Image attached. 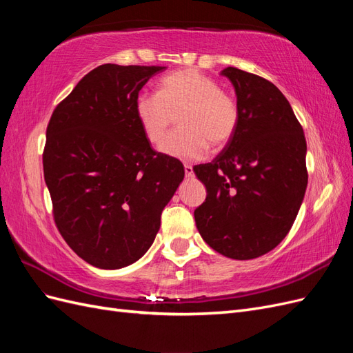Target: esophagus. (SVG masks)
Masks as SVG:
<instances>
[{
  "instance_id": "esophagus-1",
  "label": "esophagus",
  "mask_w": 353,
  "mask_h": 353,
  "mask_svg": "<svg viewBox=\"0 0 353 353\" xmlns=\"http://www.w3.org/2000/svg\"><path fill=\"white\" fill-rule=\"evenodd\" d=\"M184 170H185V176H187V178H191V176L194 175L193 166H191V165H184Z\"/></svg>"
}]
</instances>
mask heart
Masks as SVG:
<instances>
[{
  "label": "heart",
  "instance_id": "1",
  "mask_svg": "<svg viewBox=\"0 0 353 353\" xmlns=\"http://www.w3.org/2000/svg\"><path fill=\"white\" fill-rule=\"evenodd\" d=\"M135 113L147 140L159 144L179 114V130L170 132L160 152L181 160L205 157L209 144L225 145L239 125V105L219 83L197 69H183L160 81L159 92L143 91Z\"/></svg>",
  "mask_w": 353,
  "mask_h": 353
}]
</instances>
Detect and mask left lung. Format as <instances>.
I'll list each match as a JSON object with an SVG mask.
<instances>
[{
  "mask_svg": "<svg viewBox=\"0 0 353 353\" xmlns=\"http://www.w3.org/2000/svg\"><path fill=\"white\" fill-rule=\"evenodd\" d=\"M221 74L236 90L240 117L225 148L193 168L208 191L194 219L213 250L248 261L276 248L293 225L307 185L306 140L272 82L237 68Z\"/></svg>",
  "mask_w": 353,
  "mask_h": 353,
  "instance_id": "8db88e82",
  "label": "left lung"
}]
</instances>
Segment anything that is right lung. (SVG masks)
<instances>
[{
  "instance_id": "1",
  "label": "right lung",
  "mask_w": 353,
  "mask_h": 353,
  "mask_svg": "<svg viewBox=\"0 0 353 353\" xmlns=\"http://www.w3.org/2000/svg\"><path fill=\"white\" fill-rule=\"evenodd\" d=\"M165 66L101 65L57 104L42 153L52 216L85 262L117 270L150 249L184 166L154 152L135 99Z\"/></svg>"
}]
</instances>
